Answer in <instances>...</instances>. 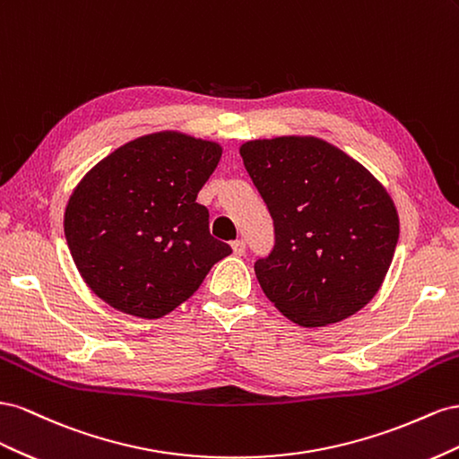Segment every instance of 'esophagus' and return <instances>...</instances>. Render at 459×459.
I'll return each instance as SVG.
<instances>
[{
    "label": "esophagus",
    "instance_id": "esophagus-1",
    "mask_svg": "<svg viewBox=\"0 0 459 459\" xmlns=\"http://www.w3.org/2000/svg\"><path fill=\"white\" fill-rule=\"evenodd\" d=\"M232 252H234V255H244L246 254V242L244 240H234L232 242Z\"/></svg>",
    "mask_w": 459,
    "mask_h": 459
}]
</instances>
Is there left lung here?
Masks as SVG:
<instances>
[{"label": "left lung", "instance_id": "obj_1", "mask_svg": "<svg viewBox=\"0 0 459 459\" xmlns=\"http://www.w3.org/2000/svg\"><path fill=\"white\" fill-rule=\"evenodd\" d=\"M240 155L273 217L274 246L254 269L274 307L302 326H323L368 306L400 234L381 182L319 138L254 140Z\"/></svg>", "mask_w": 459, "mask_h": 459}]
</instances>
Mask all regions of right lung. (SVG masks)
<instances>
[{
  "instance_id": "1",
  "label": "right lung",
  "mask_w": 459,
  "mask_h": 459,
  "mask_svg": "<svg viewBox=\"0 0 459 459\" xmlns=\"http://www.w3.org/2000/svg\"><path fill=\"white\" fill-rule=\"evenodd\" d=\"M221 146L178 133L133 140L81 180L65 238L82 279L111 307L143 319L188 299L230 246L209 234L195 202Z\"/></svg>"
}]
</instances>
